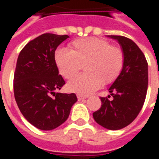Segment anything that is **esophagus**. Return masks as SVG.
<instances>
[{
  "label": "esophagus",
  "instance_id": "34e87169",
  "mask_svg": "<svg viewBox=\"0 0 159 159\" xmlns=\"http://www.w3.org/2000/svg\"><path fill=\"white\" fill-rule=\"evenodd\" d=\"M77 97H78V100H79V101H81V100H84V99L88 98V96L81 95H77Z\"/></svg>",
  "mask_w": 159,
  "mask_h": 159
}]
</instances>
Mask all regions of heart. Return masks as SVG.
<instances>
[{
    "label": "heart",
    "mask_w": 159,
    "mask_h": 159,
    "mask_svg": "<svg viewBox=\"0 0 159 159\" xmlns=\"http://www.w3.org/2000/svg\"><path fill=\"white\" fill-rule=\"evenodd\" d=\"M71 50L59 48L55 53V62L60 74L70 80L84 64L83 75L67 83L70 92L87 95L103 84L113 82L121 73L124 66V54L117 47H111L107 40L89 37L71 42Z\"/></svg>",
    "instance_id": "1"
}]
</instances>
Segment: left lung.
Returning <instances> with one entry per match:
<instances>
[{
	"label": "left lung",
	"instance_id": "obj_1",
	"mask_svg": "<svg viewBox=\"0 0 159 159\" xmlns=\"http://www.w3.org/2000/svg\"><path fill=\"white\" fill-rule=\"evenodd\" d=\"M116 40L124 54V66L109 88L111 100L101 97V108L93 113L97 124L109 130H119L131 124L143 106L148 89V63L143 53L130 39L108 35Z\"/></svg>",
	"mask_w": 159,
	"mask_h": 159
}]
</instances>
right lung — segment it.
<instances>
[{
  "label": "right lung",
  "instance_id": "1",
  "mask_svg": "<svg viewBox=\"0 0 159 159\" xmlns=\"http://www.w3.org/2000/svg\"><path fill=\"white\" fill-rule=\"evenodd\" d=\"M68 35L44 34L21 50L14 74V95L23 116L40 130H53L66 121L77 102L75 94L57 93L64 86L55 51Z\"/></svg>",
  "mask_w": 159,
  "mask_h": 159
}]
</instances>
